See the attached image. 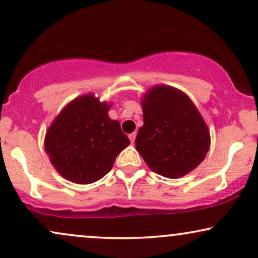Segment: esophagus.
<instances>
[{"mask_svg": "<svg viewBox=\"0 0 258 258\" xmlns=\"http://www.w3.org/2000/svg\"><path fill=\"white\" fill-rule=\"evenodd\" d=\"M135 139H136V133H132V134H129V140L132 144H134Z\"/></svg>", "mask_w": 258, "mask_h": 258, "instance_id": "34e87169", "label": "esophagus"}]
</instances>
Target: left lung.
<instances>
[{"mask_svg":"<svg viewBox=\"0 0 258 258\" xmlns=\"http://www.w3.org/2000/svg\"><path fill=\"white\" fill-rule=\"evenodd\" d=\"M144 125L136 149L155 173L178 178L199 166L209 151V132L192 101L183 92L157 86L142 101Z\"/></svg>","mask_w":258,"mask_h":258,"instance_id":"8db88e82","label":"left lung"}]
</instances>
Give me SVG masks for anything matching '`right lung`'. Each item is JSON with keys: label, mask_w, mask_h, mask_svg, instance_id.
<instances>
[{"label": "right lung", "mask_w": 258, "mask_h": 258, "mask_svg": "<svg viewBox=\"0 0 258 258\" xmlns=\"http://www.w3.org/2000/svg\"><path fill=\"white\" fill-rule=\"evenodd\" d=\"M109 107L93 95H84L64 107L47 130L45 151L67 179L79 184L97 182L130 145L118 120L107 116Z\"/></svg>", "instance_id": "1"}]
</instances>
